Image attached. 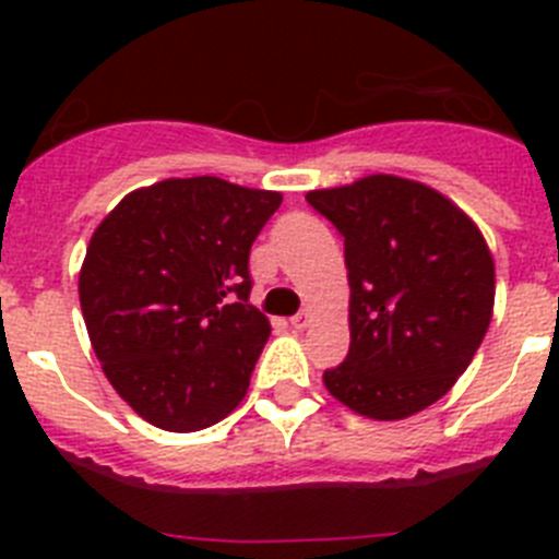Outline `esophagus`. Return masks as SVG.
Listing matches in <instances>:
<instances>
[{
	"label": "esophagus",
	"mask_w": 559,
	"mask_h": 559,
	"mask_svg": "<svg viewBox=\"0 0 559 559\" xmlns=\"http://www.w3.org/2000/svg\"><path fill=\"white\" fill-rule=\"evenodd\" d=\"M310 319H313V316H310V310H299V313H296L294 319H290V328H294V330H305L310 324Z\"/></svg>",
	"instance_id": "esophagus-1"
}]
</instances>
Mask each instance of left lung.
Here are the masks:
<instances>
[{
  "label": "left lung",
  "mask_w": 559,
  "mask_h": 559,
  "mask_svg": "<svg viewBox=\"0 0 559 559\" xmlns=\"http://www.w3.org/2000/svg\"><path fill=\"white\" fill-rule=\"evenodd\" d=\"M344 237L349 353L324 386L369 419H403L451 392L490 328L496 265L451 199L400 176L305 195Z\"/></svg>",
  "instance_id": "8db88e82"
}]
</instances>
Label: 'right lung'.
Returning <instances> with one entry per match:
<instances>
[{
	"label": "right lung",
	"mask_w": 559,
	"mask_h": 559,
	"mask_svg": "<svg viewBox=\"0 0 559 559\" xmlns=\"http://www.w3.org/2000/svg\"><path fill=\"white\" fill-rule=\"evenodd\" d=\"M283 204L215 176L128 192L88 240L81 310L103 372L151 426H215L246 397L271 324L249 251Z\"/></svg>",
	"instance_id": "1"
}]
</instances>
